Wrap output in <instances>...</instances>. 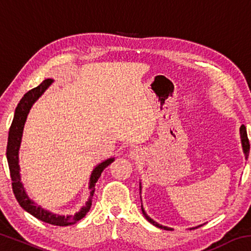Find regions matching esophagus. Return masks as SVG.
Wrapping results in <instances>:
<instances>
[{"label":"esophagus","mask_w":251,"mask_h":251,"mask_svg":"<svg viewBox=\"0 0 251 251\" xmlns=\"http://www.w3.org/2000/svg\"><path fill=\"white\" fill-rule=\"evenodd\" d=\"M129 156H130L131 159L139 160L143 157V152H142L141 150H137V148H136V150H133L129 152Z\"/></svg>","instance_id":"1"}]
</instances>
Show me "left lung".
<instances>
[{
    "label": "left lung",
    "instance_id": "8db88e82",
    "mask_svg": "<svg viewBox=\"0 0 251 251\" xmlns=\"http://www.w3.org/2000/svg\"><path fill=\"white\" fill-rule=\"evenodd\" d=\"M240 139H241V146H243V151H244V154H245V158L247 159V158H248V156H249L250 144H249V141H248L247 130H246V127H245V125H241V127H240ZM139 193H142V184H141V182H139ZM141 201H142V197H141ZM142 211H143V215L145 216V218H146V219L148 220V222H150L151 224L154 225V226L158 227V228H161V229H166V230H169V229H171V228H168V227L161 226V225H159L158 223H156L155 220H152V219L150 217V216H148V215L146 214L145 209H144V208H143V205H142ZM201 226H202V225H199V226L193 227V228H189V229H190V230H192V229L198 228V227H201Z\"/></svg>",
    "mask_w": 251,
    "mask_h": 251
}]
</instances>
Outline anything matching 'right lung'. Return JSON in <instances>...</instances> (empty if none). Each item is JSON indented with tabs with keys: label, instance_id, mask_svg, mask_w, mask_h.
Masks as SVG:
<instances>
[{
	"label": "right lung",
	"instance_id": "obj_1",
	"mask_svg": "<svg viewBox=\"0 0 251 251\" xmlns=\"http://www.w3.org/2000/svg\"><path fill=\"white\" fill-rule=\"evenodd\" d=\"M53 83V79L48 78L42 82L39 86L33 88V90L28 91L25 94L22 100H20L18 107L15 109L14 118L12 122V125L10 127V131H8V139H7V147H6V158L8 163V168H10L11 179H12V188H13V193L15 195L16 201H19L20 206L23 208L25 211L31 214L34 217L42 220V222L48 223L50 225H55V226H70L77 223L78 220L85 217L91 209L92 206V199L93 195L95 192V184L99 180L100 174L103 173L104 169L112 164L115 158H108L104 161H101L95 168L93 169L90 177V187L91 194L88 197V201L85 203V206L80 208V210L76 212L75 215H57L54 214L52 211H49L42 208L37 203L34 202L31 198L27 196L25 188L21 181V174H20V165H19V151L21 146V142H22L23 136V129L25 122H26L27 115L29 113V109L32 108L33 104L40 99V97L44 94V92Z\"/></svg>",
	"mask_w": 251,
	"mask_h": 251
}]
</instances>
